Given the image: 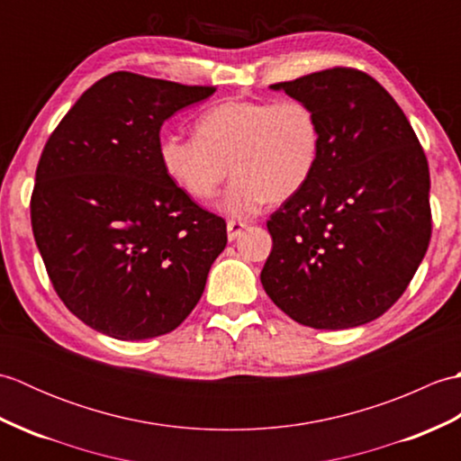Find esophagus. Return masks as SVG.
Segmentation results:
<instances>
[{
  "label": "esophagus",
  "mask_w": 461,
  "mask_h": 461,
  "mask_svg": "<svg viewBox=\"0 0 461 461\" xmlns=\"http://www.w3.org/2000/svg\"><path fill=\"white\" fill-rule=\"evenodd\" d=\"M246 221H238V220H230L228 221V240L233 241L238 236H241V231L246 230Z\"/></svg>",
  "instance_id": "1"
}]
</instances>
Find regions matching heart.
Listing matches in <instances>:
<instances>
[{"label":"heart","instance_id":"b5f03b06","mask_svg":"<svg viewBox=\"0 0 461 461\" xmlns=\"http://www.w3.org/2000/svg\"><path fill=\"white\" fill-rule=\"evenodd\" d=\"M195 134L162 136V168L185 195L208 202L231 166L221 210L238 220L299 194L322 150L319 113L305 99L221 101L198 116Z\"/></svg>","mask_w":461,"mask_h":461}]
</instances>
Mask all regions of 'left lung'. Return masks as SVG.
I'll return each mask as SVG.
<instances>
[{"label": "left lung", "instance_id": "obj_1", "mask_svg": "<svg viewBox=\"0 0 461 461\" xmlns=\"http://www.w3.org/2000/svg\"><path fill=\"white\" fill-rule=\"evenodd\" d=\"M271 86L315 106L322 150L309 184L267 220L273 248L261 285L305 327L365 325L402 297L426 256L424 149L384 86L358 68Z\"/></svg>", "mask_w": 461, "mask_h": 461}]
</instances>
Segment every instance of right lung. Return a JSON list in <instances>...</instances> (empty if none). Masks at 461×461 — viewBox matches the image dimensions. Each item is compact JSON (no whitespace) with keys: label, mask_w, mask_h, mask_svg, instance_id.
Masks as SVG:
<instances>
[{"label":"right lung","mask_w":461,"mask_h":461,"mask_svg":"<svg viewBox=\"0 0 461 461\" xmlns=\"http://www.w3.org/2000/svg\"><path fill=\"white\" fill-rule=\"evenodd\" d=\"M215 93L129 71L96 81L49 136L37 164L32 228L65 307L121 340L166 335L190 315L225 220L166 176V119Z\"/></svg>","instance_id":"right-lung-1"}]
</instances>
